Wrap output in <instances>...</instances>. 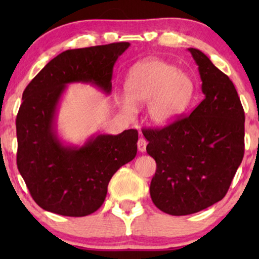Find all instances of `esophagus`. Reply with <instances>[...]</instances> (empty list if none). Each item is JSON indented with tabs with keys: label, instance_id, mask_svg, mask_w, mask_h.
<instances>
[{
	"label": "esophagus",
	"instance_id": "34e87169",
	"mask_svg": "<svg viewBox=\"0 0 259 259\" xmlns=\"http://www.w3.org/2000/svg\"><path fill=\"white\" fill-rule=\"evenodd\" d=\"M146 146H147V141L144 139V138H140L139 140H138V150L139 152H145L146 151Z\"/></svg>",
	"mask_w": 259,
	"mask_h": 259
}]
</instances>
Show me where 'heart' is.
<instances>
[{"mask_svg":"<svg viewBox=\"0 0 259 259\" xmlns=\"http://www.w3.org/2000/svg\"><path fill=\"white\" fill-rule=\"evenodd\" d=\"M125 90L130 100L121 102L122 112L132 116L133 105L148 104V118L155 126L175 121L194 97V83L189 74L157 59L145 60L132 67L127 74Z\"/></svg>","mask_w":259,"mask_h":259,"instance_id":"1","label":"heart"}]
</instances>
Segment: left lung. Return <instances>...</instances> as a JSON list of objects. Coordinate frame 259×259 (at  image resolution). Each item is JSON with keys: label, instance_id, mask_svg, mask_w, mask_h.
<instances>
[{"label": "left lung", "instance_id": "left-lung-1", "mask_svg": "<svg viewBox=\"0 0 259 259\" xmlns=\"http://www.w3.org/2000/svg\"><path fill=\"white\" fill-rule=\"evenodd\" d=\"M189 52L204 100L189 116L143 131L147 153L157 162L152 201L172 215L196 213L222 200L244 157L245 115L232 81L199 49Z\"/></svg>", "mask_w": 259, "mask_h": 259}]
</instances>
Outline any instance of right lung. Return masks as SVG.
Masks as SVG:
<instances>
[{
	"label": "right lung",
	"instance_id": "obj_1",
	"mask_svg": "<svg viewBox=\"0 0 259 259\" xmlns=\"http://www.w3.org/2000/svg\"><path fill=\"white\" fill-rule=\"evenodd\" d=\"M130 47L116 42L68 49L51 60L22 94L16 116L17 168L38 206L83 217L104 204L113 175L137 155L138 131L98 134L82 146L65 145L56 132V112L68 83L112 92L114 63Z\"/></svg>",
	"mask_w": 259,
	"mask_h": 259
}]
</instances>
